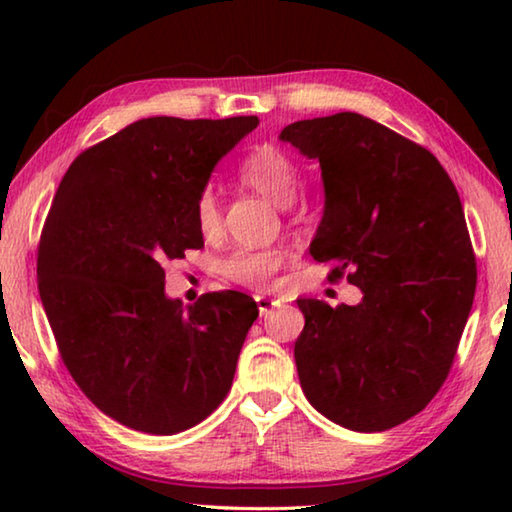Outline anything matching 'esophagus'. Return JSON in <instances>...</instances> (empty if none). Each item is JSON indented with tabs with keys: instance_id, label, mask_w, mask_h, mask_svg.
Returning a JSON list of instances; mask_svg holds the SVG:
<instances>
[{
	"instance_id": "esophagus-1",
	"label": "esophagus",
	"mask_w": 512,
	"mask_h": 512,
	"mask_svg": "<svg viewBox=\"0 0 512 512\" xmlns=\"http://www.w3.org/2000/svg\"><path fill=\"white\" fill-rule=\"evenodd\" d=\"M255 302H257L259 316H266V314H271V311H273L275 307H280V302L273 300V298H266V296H257V298H255Z\"/></svg>"
}]
</instances>
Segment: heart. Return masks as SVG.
Returning a JSON list of instances; mask_svg holds the SVG:
<instances>
[{
	"label": "heart",
	"instance_id": "1",
	"mask_svg": "<svg viewBox=\"0 0 512 512\" xmlns=\"http://www.w3.org/2000/svg\"><path fill=\"white\" fill-rule=\"evenodd\" d=\"M237 180L241 187L259 194L277 207H289L300 187V167L284 149L275 144H259L241 160L237 169ZM194 216L201 235L214 237L221 232L223 216L221 203L212 187L201 189L194 203ZM291 257L284 248H259V250H237L228 259H223L221 275L225 280L237 282L241 287L262 291L271 289L275 275L284 262Z\"/></svg>",
	"mask_w": 512,
	"mask_h": 512
}]
</instances>
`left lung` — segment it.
I'll return each instance as SVG.
<instances>
[{"instance_id":"1","label":"left lung","mask_w":512,"mask_h":512,"mask_svg":"<svg viewBox=\"0 0 512 512\" xmlns=\"http://www.w3.org/2000/svg\"><path fill=\"white\" fill-rule=\"evenodd\" d=\"M280 140L320 162L311 257L363 293L354 307L298 300L300 386L345 429H393L445 384L470 316L476 259L461 198L436 155L357 112L296 121Z\"/></svg>"}]
</instances>
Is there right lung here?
Here are the masks:
<instances>
[{"mask_svg":"<svg viewBox=\"0 0 512 512\" xmlns=\"http://www.w3.org/2000/svg\"><path fill=\"white\" fill-rule=\"evenodd\" d=\"M257 117H149L69 164L38 246V289L60 359L128 429L171 436L205 420L235 379L259 309L239 291L187 309L164 264L203 248L194 203Z\"/></svg>","mask_w":512,"mask_h":512,"instance_id":"1","label":"right lung"}]
</instances>
